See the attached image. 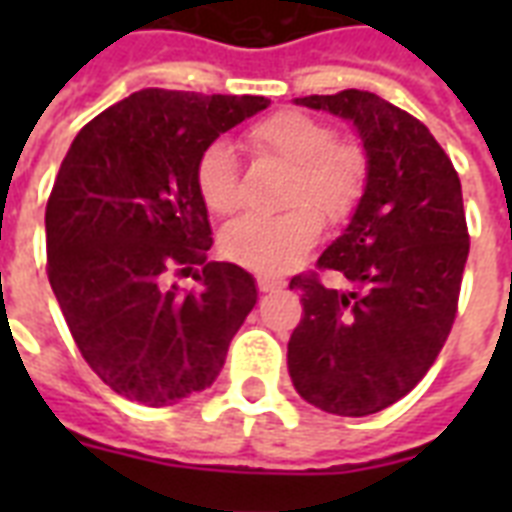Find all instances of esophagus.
I'll return each instance as SVG.
<instances>
[{"label": "esophagus", "instance_id": "1", "mask_svg": "<svg viewBox=\"0 0 512 512\" xmlns=\"http://www.w3.org/2000/svg\"><path fill=\"white\" fill-rule=\"evenodd\" d=\"M281 287H287V281L284 279L265 276V273H260V276H257V289H260V292H273V289H281Z\"/></svg>", "mask_w": 512, "mask_h": 512}]
</instances>
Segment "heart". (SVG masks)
<instances>
[{"label":"heart","mask_w":512,"mask_h":512,"mask_svg":"<svg viewBox=\"0 0 512 512\" xmlns=\"http://www.w3.org/2000/svg\"><path fill=\"white\" fill-rule=\"evenodd\" d=\"M255 156H271L289 167L281 215H244L220 236V249L252 271H284L316 244L321 218L342 223L364 196L369 159L358 143L337 140L329 122L303 111H281L257 122L244 138ZM196 188L215 215L239 207V167L231 146L209 143L196 162Z\"/></svg>","instance_id":"b5f03b06"}]
</instances>
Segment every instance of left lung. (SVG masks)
Here are the masks:
<instances>
[{"label":"left lung","instance_id":"left-lung-1","mask_svg":"<svg viewBox=\"0 0 512 512\" xmlns=\"http://www.w3.org/2000/svg\"><path fill=\"white\" fill-rule=\"evenodd\" d=\"M295 103L348 119L369 177L350 223L319 257L348 289L324 287L316 273L289 281L303 295L289 377L308 404L366 417L404 398L452 332L470 249L462 185L428 127L374 92Z\"/></svg>","mask_w":512,"mask_h":512}]
</instances>
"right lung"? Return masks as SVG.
<instances>
[{"label":"right lung","instance_id":"right-lung-1","mask_svg":"<svg viewBox=\"0 0 512 512\" xmlns=\"http://www.w3.org/2000/svg\"><path fill=\"white\" fill-rule=\"evenodd\" d=\"M271 106L257 95L140 90L84 124L52 185L47 276L90 369L119 396L170 406L207 390L257 303L255 279L207 263L201 151ZM194 274L200 289L171 284Z\"/></svg>","mask_w":512,"mask_h":512}]
</instances>
